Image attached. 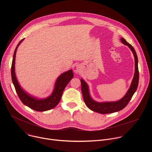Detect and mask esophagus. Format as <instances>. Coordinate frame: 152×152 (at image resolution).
<instances>
[{
  "label": "esophagus",
  "mask_w": 152,
  "mask_h": 152,
  "mask_svg": "<svg viewBox=\"0 0 152 152\" xmlns=\"http://www.w3.org/2000/svg\"><path fill=\"white\" fill-rule=\"evenodd\" d=\"M73 72L75 73H79L81 72V66L79 64H76L73 66Z\"/></svg>",
  "instance_id": "obj_1"
}]
</instances>
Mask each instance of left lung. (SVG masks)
Instances as JSON below:
<instances>
[{"label": "left lung", "instance_id": "obj_1", "mask_svg": "<svg viewBox=\"0 0 152 152\" xmlns=\"http://www.w3.org/2000/svg\"><path fill=\"white\" fill-rule=\"evenodd\" d=\"M121 41L132 52L135 58V73L131 86L123 98L115 102H99L94 100L91 96L89 86L86 82L81 78V90L84 102L87 107L93 111L102 114H110L122 110L128 104L135 93L139 82V71L138 67V57L133 46L128 43L123 38H121Z\"/></svg>", "mask_w": 152, "mask_h": 152}]
</instances>
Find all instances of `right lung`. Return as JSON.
<instances>
[{"mask_svg":"<svg viewBox=\"0 0 152 152\" xmlns=\"http://www.w3.org/2000/svg\"><path fill=\"white\" fill-rule=\"evenodd\" d=\"M24 39L25 38L21 39L17 45L14 52L12 62L11 77L15 91L22 103L25 105L30 107L31 109L39 112L52 110L59 103L65 88H66V86L70 81V80L73 77V70H70L66 72L62 73L60 76H58L55 82L54 89L52 91V93L49 97L46 98L39 99L31 96L21 87L17 79L15 72V55L19 45L24 40Z\"/></svg>","mask_w":152,"mask_h":152,"instance_id":"right-lung-1","label":"right lung"}]
</instances>
